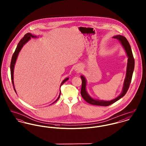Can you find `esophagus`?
Masks as SVG:
<instances>
[{
  "mask_svg": "<svg viewBox=\"0 0 146 146\" xmlns=\"http://www.w3.org/2000/svg\"><path fill=\"white\" fill-rule=\"evenodd\" d=\"M74 69H75V70L77 72H80L81 70V68L80 67H79V66H76Z\"/></svg>",
  "mask_w": 146,
  "mask_h": 146,
  "instance_id": "obj_1",
  "label": "esophagus"
}]
</instances>
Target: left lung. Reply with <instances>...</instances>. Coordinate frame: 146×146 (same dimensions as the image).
<instances>
[{
    "instance_id": "left-lung-1",
    "label": "left lung",
    "mask_w": 146,
    "mask_h": 146,
    "mask_svg": "<svg viewBox=\"0 0 146 146\" xmlns=\"http://www.w3.org/2000/svg\"><path fill=\"white\" fill-rule=\"evenodd\" d=\"M114 39H116L119 40L121 45H123V48L125 49L126 53L127 54V56L128 57L127 59V68H126V73L125 76L124 82L123 84V90L119 96L115 98L114 100L111 101H104V100H99L94 99L93 98L91 97L88 94L86 89V80L85 78L83 76H81V79L82 80V89H81V95L84 99L89 104L93 105L96 106H108L111 104H113V103L117 101L121 97H123L127 91L129 89L130 84L131 83V79H132V74L134 70L135 67V60L133 58V56L132 55V50L131 46L130 45L129 42L126 39L125 36L118 35H115L113 37Z\"/></svg>"
}]
</instances>
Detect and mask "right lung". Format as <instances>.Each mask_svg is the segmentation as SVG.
<instances>
[{"mask_svg": "<svg viewBox=\"0 0 146 146\" xmlns=\"http://www.w3.org/2000/svg\"><path fill=\"white\" fill-rule=\"evenodd\" d=\"M31 37H32V38H36V36H35L33 35L28 33H27L26 35H25V36L22 38L21 39V40L19 42L17 46V48H16V50L14 52V54L12 56V58H11V63H10V71H11V80H12V83H13V87H14V90L16 92V90H15V86H14V67H15V63L16 61V60H17V56L19 55V54L20 52V51H21V49L22 48V47L23 46V45L27 43V42L31 39ZM68 78H67L66 79H64L62 81V82L61 83V85H62L67 80H68ZM60 86V87H61ZM60 95H61V90H60V95L58 96V98H57V100H56L54 102L55 103L56 102L60 97ZM52 103V104H54Z\"/></svg>", "mask_w": 146, "mask_h": 146, "instance_id": "obj_1", "label": "right lung"}]
</instances>
